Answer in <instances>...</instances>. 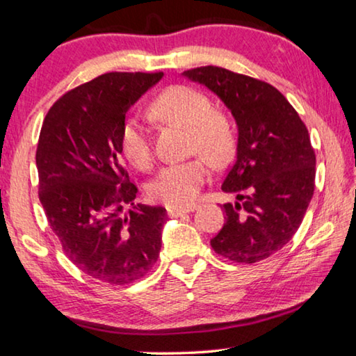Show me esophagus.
Instances as JSON below:
<instances>
[{
  "label": "esophagus",
  "instance_id": "1",
  "mask_svg": "<svg viewBox=\"0 0 356 356\" xmlns=\"http://www.w3.org/2000/svg\"><path fill=\"white\" fill-rule=\"evenodd\" d=\"M197 209V205H188V207H168V216L177 218V216H183L186 213H191Z\"/></svg>",
  "mask_w": 356,
  "mask_h": 356
}]
</instances>
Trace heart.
<instances>
[{
	"mask_svg": "<svg viewBox=\"0 0 356 356\" xmlns=\"http://www.w3.org/2000/svg\"><path fill=\"white\" fill-rule=\"evenodd\" d=\"M151 114L161 121L173 122L193 134L191 149L224 163L232 152L234 136L229 124L215 114L209 97L189 86H172L152 102ZM122 156L138 170H149L154 162L151 140L138 119L127 118L119 130ZM211 167L206 157L170 163L163 167L149 184L147 193L154 200L170 207H188L199 195L210 177Z\"/></svg>",
	"mask_w": 356,
	"mask_h": 356,
	"instance_id": "heart-1",
	"label": "heart"
}]
</instances>
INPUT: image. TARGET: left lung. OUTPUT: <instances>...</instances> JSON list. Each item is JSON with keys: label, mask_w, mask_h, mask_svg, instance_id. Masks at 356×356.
<instances>
[{"label": "left lung", "mask_w": 356, "mask_h": 356, "mask_svg": "<svg viewBox=\"0 0 356 356\" xmlns=\"http://www.w3.org/2000/svg\"><path fill=\"white\" fill-rule=\"evenodd\" d=\"M183 74L215 92L238 127L237 156L221 189L240 202L222 205L226 222L211 248L238 264L269 258L296 234L314 195L309 130L285 95L264 81L211 65Z\"/></svg>", "instance_id": "left-lung-1"}]
</instances>
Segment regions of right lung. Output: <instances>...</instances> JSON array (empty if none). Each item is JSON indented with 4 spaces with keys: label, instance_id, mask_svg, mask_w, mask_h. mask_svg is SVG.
Masks as SVG:
<instances>
[{
    "label": "right lung",
    "instance_id": "add662e5",
    "mask_svg": "<svg viewBox=\"0 0 356 356\" xmlns=\"http://www.w3.org/2000/svg\"><path fill=\"white\" fill-rule=\"evenodd\" d=\"M162 76L113 71L74 87L49 109L38 140V197L49 226L68 259L108 285L140 280L159 258L167 210L135 205L119 130Z\"/></svg>",
    "mask_w": 356,
    "mask_h": 356
}]
</instances>
